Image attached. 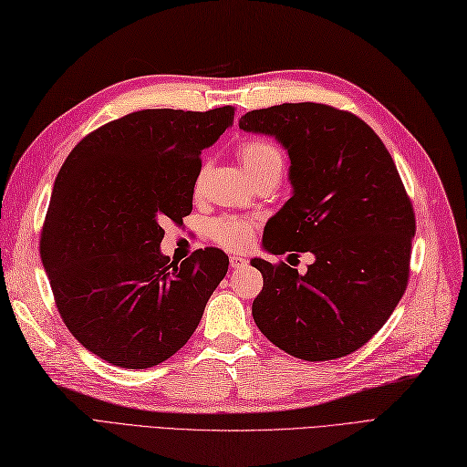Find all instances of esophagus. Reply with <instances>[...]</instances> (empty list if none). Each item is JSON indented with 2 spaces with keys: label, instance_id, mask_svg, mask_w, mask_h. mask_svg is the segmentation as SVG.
<instances>
[{
  "label": "esophagus",
  "instance_id": "obj_1",
  "mask_svg": "<svg viewBox=\"0 0 467 467\" xmlns=\"http://www.w3.org/2000/svg\"><path fill=\"white\" fill-rule=\"evenodd\" d=\"M230 265H232V269H242V267L247 265V259L240 257V255H232L230 257Z\"/></svg>",
  "mask_w": 467,
  "mask_h": 467
}]
</instances>
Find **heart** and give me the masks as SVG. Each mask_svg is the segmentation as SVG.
<instances>
[{"label":"heart","instance_id":"obj_1","mask_svg":"<svg viewBox=\"0 0 467 467\" xmlns=\"http://www.w3.org/2000/svg\"><path fill=\"white\" fill-rule=\"evenodd\" d=\"M242 162L252 180L265 178L271 174L281 176L283 172V150L275 144L264 139L245 140L240 148ZM257 223L242 215H220L208 223V235L213 244H218L230 252H244L254 244Z\"/></svg>","mask_w":467,"mask_h":467}]
</instances>
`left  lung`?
I'll return each instance as SVG.
<instances>
[{"label":"left lung","instance_id":"8db88e82","mask_svg":"<svg viewBox=\"0 0 467 467\" xmlns=\"http://www.w3.org/2000/svg\"><path fill=\"white\" fill-rule=\"evenodd\" d=\"M240 129L275 136L291 158L293 196L267 222L265 249L315 255L305 275L252 261L264 275L255 325L291 357H347L389 321L410 277L416 215L392 156L365 120L321 102L252 110Z\"/></svg>","mask_w":467,"mask_h":467}]
</instances>
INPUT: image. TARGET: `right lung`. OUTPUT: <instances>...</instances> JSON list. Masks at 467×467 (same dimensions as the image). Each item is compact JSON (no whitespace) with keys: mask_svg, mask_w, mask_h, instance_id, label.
<instances>
[{"mask_svg":"<svg viewBox=\"0 0 467 467\" xmlns=\"http://www.w3.org/2000/svg\"><path fill=\"white\" fill-rule=\"evenodd\" d=\"M234 110L130 112L87 134L57 174L41 261L67 328L110 365L150 368L172 357L225 277L222 249H196L178 265L161 242L166 222L190 215L200 154Z\"/></svg>","mask_w":467,"mask_h":467,"instance_id":"obj_1","label":"right lung"}]
</instances>
